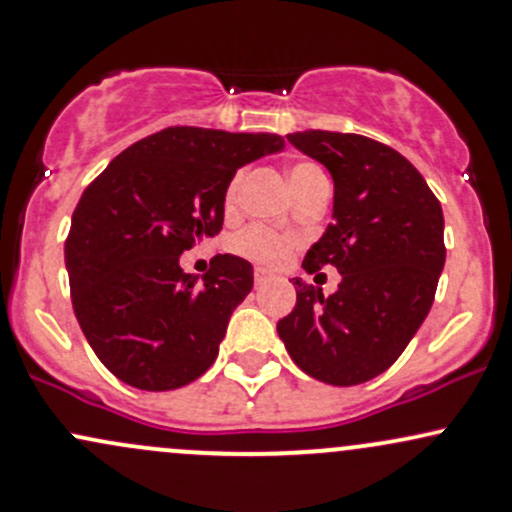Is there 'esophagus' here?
<instances>
[{
	"mask_svg": "<svg viewBox=\"0 0 512 512\" xmlns=\"http://www.w3.org/2000/svg\"><path fill=\"white\" fill-rule=\"evenodd\" d=\"M254 280H256V285H263V283H268V280H271V273H268L266 268H261V266H258L256 271H254Z\"/></svg>",
	"mask_w": 512,
	"mask_h": 512,
	"instance_id": "esophagus-1",
	"label": "esophagus"
}]
</instances>
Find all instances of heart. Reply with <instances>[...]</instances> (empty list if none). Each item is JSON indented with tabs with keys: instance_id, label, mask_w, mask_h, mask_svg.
<instances>
[{
	"instance_id": "heart-1",
	"label": "heart",
	"mask_w": 512,
	"mask_h": 512,
	"mask_svg": "<svg viewBox=\"0 0 512 512\" xmlns=\"http://www.w3.org/2000/svg\"><path fill=\"white\" fill-rule=\"evenodd\" d=\"M288 178H290V185H293L295 195H300V192L310 188L315 180H327V175H324L322 168L315 166V163L302 161L290 168ZM239 190H241V173H236L234 178L229 180L227 190H224V207H227V210H232L236 205V200H239ZM293 244L295 241L285 234H276L266 227H249L246 232L236 236L232 246L239 256H246L258 263H266V266H278V263H283L285 258H288Z\"/></svg>"
}]
</instances>
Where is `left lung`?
<instances>
[{
  "label": "left lung",
  "instance_id": "obj_1",
  "mask_svg": "<svg viewBox=\"0 0 512 512\" xmlns=\"http://www.w3.org/2000/svg\"><path fill=\"white\" fill-rule=\"evenodd\" d=\"M288 141L334 180L332 224L302 268L334 266L342 283L324 298L295 278L278 337L307 376L356 386L393 366L430 312L447 256L442 205L408 158L368 136L310 129Z\"/></svg>",
  "mask_w": 512,
  "mask_h": 512
}]
</instances>
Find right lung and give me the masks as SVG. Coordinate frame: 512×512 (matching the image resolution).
I'll return each instance as SVG.
<instances>
[{
	"mask_svg": "<svg viewBox=\"0 0 512 512\" xmlns=\"http://www.w3.org/2000/svg\"><path fill=\"white\" fill-rule=\"evenodd\" d=\"M283 146L278 134L168 126L119 153L82 192L65 241L70 295L82 334L119 381L173 390L214 364L254 268L219 254L197 280L180 256L219 234L236 170Z\"/></svg>",
	"mask_w": 512,
	"mask_h": 512,
	"instance_id": "obj_1",
	"label": "right lung"
}]
</instances>
